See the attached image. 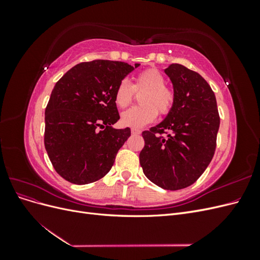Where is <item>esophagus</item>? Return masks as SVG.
Masks as SVG:
<instances>
[{
	"mask_svg": "<svg viewBox=\"0 0 260 260\" xmlns=\"http://www.w3.org/2000/svg\"><path fill=\"white\" fill-rule=\"evenodd\" d=\"M131 133H132V135H140L141 130L140 129H136V128H132L131 129Z\"/></svg>",
	"mask_w": 260,
	"mask_h": 260,
	"instance_id": "1",
	"label": "esophagus"
}]
</instances>
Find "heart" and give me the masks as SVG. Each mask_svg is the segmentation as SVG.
<instances>
[{
    "mask_svg": "<svg viewBox=\"0 0 260 260\" xmlns=\"http://www.w3.org/2000/svg\"><path fill=\"white\" fill-rule=\"evenodd\" d=\"M166 78L157 69H147L135 77L132 84L122 79L117 84L114 93L116 105L127 107L133 100L136 92H144L140 98L141 106L131 107L121 114L120 120L125 127L142 128L154 121L157 111L161 115L168 114L175 103V91L165 84Z\"/></svg>",
    "mask_w": 260,
    "mask_h": 260,
    "instance_id": "1",
    "label": "heart"
}]
</instances>
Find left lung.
<instances>
[{
  "label": "left lung",
  "mask_w": 260,
  "mask_h": 260,
  "mask_svg": "<svg viewBox=\"0 0 260 260\" xmlns=\"http://www.w3.org/2000/svg\"><path fill=\"white\" fill-rule=\"evenodd\" d=\"M174 86L175 103L166 118L143 131L140 164L146 178L165 190L193 184L211 161L220 118L215 93L204 78L180 64L164 69ZM170 131L166 138L157 133Z\"/></svg>",
  "instance_id": "8db88e82"
}]
</instances>
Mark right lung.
Instances as JSON below:
<instances>
[{
  "mask_svg": "<svg viewBox=\"0 0 260 260\" xmlns=\"http://www.w3.org/2000/svg\"><path fill=\"white\" fill-rule=\"evenodd\" d=\"M140 64L96 59L80 62L55 84L45 108L44 145L57 174L88 184L108 174L119 148L131 136L115 129L117 84Z\"/></svg>",
  "mask_w": 260,
  "mask_h": 260,
  "instance_id": "add662e5",
  "label": "right lung"
}]
</instances>
